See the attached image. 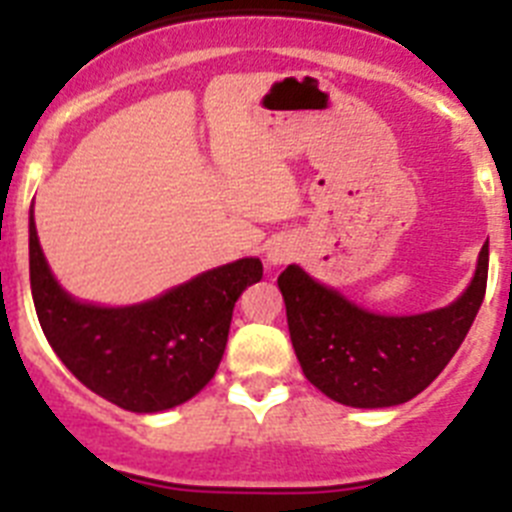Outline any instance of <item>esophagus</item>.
<instances>
[{
    "mask_svg": "<svg viewBox=\"0 0 512 512\" xmlns=\"http://www.w3.org/2000/svg\"><path fill=\"white\" fill-rule=\"evenodd\" d=\"M266 259H269L271 264H284V261L289 259V251L282 243H274V246L269 248V253H266Z\"/></svg>",
    "mask_w": 512,
    "mask_h": 512,
    "instance_id": "obj_1",
    "label": "esophagus"
}]
</instances>
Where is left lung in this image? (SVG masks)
Here are the masks:
<instances>
[{
  "mask_svg": "<svg viewBox=\"0 0 512 512\" xmlns=\"http://www.w3.org/2000/svg\"><path fill=\"white\" fill-rule=\"evenodd\" d=\"M490 246L472 284L449 307L420 315H379L287 266L277 284L302 372L330 400L351 408H392L428 387L467 338L485 300Z\"/></svg>",
  "mask_w": 512,
  "mask_h": 512,
  "instance_id": "8db88e82",
  "label": "left lung"
}]
</instances>
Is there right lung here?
<instances>
[{
	"mask_svg": "<svg viewBox=\"0 0 512 512\" xmlns=\"http://www.w3.org/2000/svg\"><path fill=\"white\" fill-rule=\"evenodd\" d=\"M261 274L259 259H238L140 305H87L51 274L30 210V289L40 328L84 387L130 413L176 408L215 377L235 300Z\"/></svg>",
	"mask_w": 512,
	"mask_h": 512,
	"instance_id": "right-lung-1",
	"label": "right lung"
}]
</instances>
